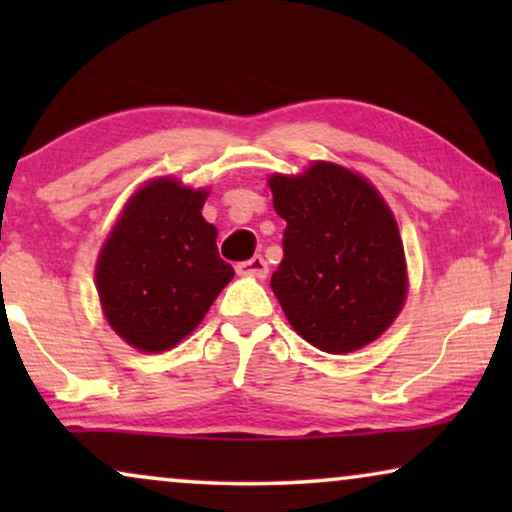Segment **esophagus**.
Here are the masks:
<instances>
[{"label": "esophagus", "instance_id": "1", "mask_svg": "<svg viewBox=\"0 0 512 512\" xmlns=\"http://www.w3.org/2000/svg\"><path fill=\"white\" fill-rule=\"evenodd\" d=\"M237 275H244V277H258L263 279L265 275H268V263H265L263 256H254L249 258V261H242L237 263Z\"/></svg>", "mask_w": 512, "mask_h": 512}]
</instances>
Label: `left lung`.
<instances>
[{
    "label": "left lung",
    "mask_w": 512,
    "mask_h": 512,
    "mask_svg": "<svg viewBox=\"0 0 512 512\" xmlns=\"http://www.w3.org/2000/svg\"><path fill=\"white\" fill-rule=\"evenodd\" d=\"M286 221L284 258L270 286L298 335L328 354L373 342L401 312L408 279L387 202L359 174L312 163L300 177L270 179Z\"/></svg>",
    "instance_id": "left-lung-1"
}]
</instances>
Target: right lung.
Instances as JSON below:
<instances>
[{
    "label": "right lung",
    "instance_id": "right-lung-1",
    "mask_svg": "<svg viewBox=\"0 0 512 512\" xmlns=\"http://www.w3.org/2000/svg\"><path fill=\"white\" fill-rule=\"evenodd\" d=\"M205 198L174 179L151 181L104 242L95 272L104 317L142 352L184 340L235 275L202 219Z\"/></svg>",
    "mask_w": 512,
    "mask_h": 512
}]
</instances>
